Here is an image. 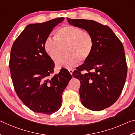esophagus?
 Returning <instances> with one entry per match:
<instances>
[{"label":"esophagus","mask_w":135,"mask_h":135,"mask_svg":"<svg viewBox=\"0 0 135 135\" xmlns=\"http://www.w3.org/2000/svg\"><path fill=\"white\" fill-rule=\"evenodd\" d=\"M68 71H69V72H70V73L71 74H73V70H72V69H69L68 70Z\"/></svg>","instance_id":"1"}]
</instances>
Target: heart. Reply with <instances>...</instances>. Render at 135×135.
Listing matches in <instances>:
<instances>
[{
  "mask_svg": "<svg viewBox=\"0 0 135 135\" xmlns=\"http://www.w3.org/2000/svg\"><path fill=\"white\" fill-rule=\"evenodd\" d=\"M93 46L94 40L89 31L71 25L57 30L54 39L46 38L43 45L45 52L54 61L60 58L65 50L66 54L56 62L58 68H70L79 61H86L92 54Z\"/></svg>",
  "mask_w": 135,
  "mask_h": 135,
  "instance_id": "1",
  "label": "heart"
}]
</instances>
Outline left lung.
<instances>
[{
	"label": "left lung",
	"mask_w": 135,
	"mask_h": 135,
	"mask_svg": "<svg viewBox=\"0 0 135 135\" xmlns=\"http://www.w3.org/2000/svg\"><path fill=\"white\" fill-rule=\"evenodd\" d=\"M72 26L92 34L94 46L90 56L73 72L80 81L81 104L92 111H100L115 103L126 79L127 66L122 43L107 26L89 20L67 18ZM84 70L88 72L81 74Z\"/></svg>",
	"instance_id": "left-lung-1"
}]
</instances>
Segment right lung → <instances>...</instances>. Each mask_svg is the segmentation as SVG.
<instances>
[{
    "instance_id": "add662e5",
    "label": "right lung",
    "mask_w": 135,
    "mask_h": 135,
    "mask_svg": "<svg viewBox=\"0 0 135 135\" xmlns=\"http://www.w3.org/2000/svg\"><path fill=\"white\" fill-rule=\"evenodd\" d=\"M64 20L56 18L28 25L11 48L9 68L15 90L21 101L36 113L51 114L58 111L62 93L72 78L65 68L51 76L55 64L43 47L54 27Z\"/></svg>"
}]
</instances>
